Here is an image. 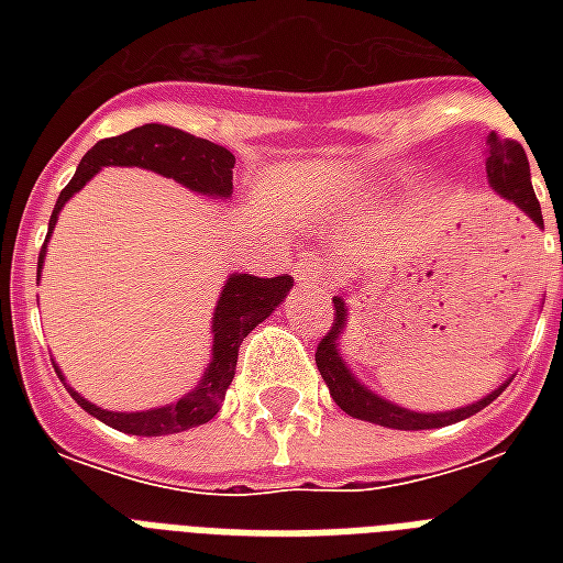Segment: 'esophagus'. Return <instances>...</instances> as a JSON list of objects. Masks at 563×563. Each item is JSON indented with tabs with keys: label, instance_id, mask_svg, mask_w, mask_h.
Returning a JSON list of instances; mask_svg holds the SVG:
<instances>
[{
	"label": "esophagus",
	"instance_id": "esophagus-1",
	"mask_svg": "<svg viewBox=\"0 0 563 563\" xmlns=\"http://www.w3.org/2000/svg\"><path fill=\"white\" fill-rule=\"evenodd\" d=\"M298 280H300V286H318V289H327V286L333 283V274L316 263H300Z\"/></svg>",
	"mask_w": 563,
	"mask_h": 563
}]
</instances>
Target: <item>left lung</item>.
<instances>
[{"mask_svg":"<svg viewBox=\"0 0 563 563\" xmlns=\"http://www.w3.org/2000/svg\"><path fill=\"white\" fill-rule=\"evenodd\" d=\"M485 169H488V180L494 184L503 198L515 201L520 210L543 228L541 203L534 198L532 189V175H529V157H526L523 145L517 140H499L497 134L488 136V161H485ZM563 247V245H561ZM335 318L330 333L318 342L316 351V365L324 376V383L330 385V394H333L335 406L342 411H347L351 418L368 420V423H379V427L388 429H438L450 427V423H459V420L471 418L479 409H485L488 402H494L499 394L506 391V385H499L497 391H490L488 397H482L479 402L473 406H464V409L455 411H438V415H420V411H409L394 406V402L376 397L374 391H368L365 385H360L351 376V371L344 368L342 356H339V347H335V339L342 333L344 327V303L342 298H333Z\"/></svg>","mask_w":563,"mask_h":563,"instance_id":"left-lung-1","label":"left lung"}]
</instances>
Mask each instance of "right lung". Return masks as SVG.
<instances>
[{
    "label": "right lung",
    "instance_id": "1",
    "mask_svg": "<svg viewBox=\"0 0 563 563\" xmlns=\"http://www.w3.org/2000/svg\"><path fill=\"white\" fill-rule=\"evenodd\" d=\"M233 163H236V157L228 148H221V145L210 143V140H201V136L187 134L180 128L143 125L128 131V134L108 136V140H101V143H96L90 152L84 154L73 180L66 184L64 192L57 195L55 210H52V219H48V233L55 228L60 207L101 166H143V169L161 172L166 178H175L178 184L192 189V192L228 198L230 189H233ZM43 254H46V242L40 247V265H43ZM291 283L295 280H291L289 274H277V277L233 274L224 283L219 307H216V318H212L210 368H207V374H203L195 391H189L187 397H180L172 406L125 415V411L99 409L90 400H84L81 394L73 391V388H66V391L73 394L75 402L87 415L99 418L101 423H108V427L119 429V432H128V435H172V432L201 427V423L216 418V411L221 409V400H224V391L233 383L239 344L245 342V335L260 321L272 316L274 307L291 289ZM57 376H60V371H57Z\"/></svg>",
    "mask_w": 563,
    "mask_h": 563
}]
</instances>
